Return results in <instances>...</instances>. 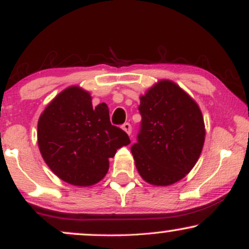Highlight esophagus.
Returning a JSON list of instances; mask_svg holds the SVG:
<instances>
[{
  "label": "esophagus",
  "instance_id": "obj_1",
  "mask_svg": "<svg viewBox=\"0 0 249 249\" xmlns=\"http://www.w3.org/2000/svg\"><path fill=\"white\" fill-rule=\"evenodd\" d=\"M122 128L125 131V132L128 134V136H130L131 132H132V126H131L130 123H125V124H123L122 125Z\"/></svg>",
  "mask_w": 249,
  "mask_h": 249
}]
</instances>
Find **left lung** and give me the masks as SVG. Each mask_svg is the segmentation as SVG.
I'll list each match as a JSON object with an SVG mask.
<instances>
[{"label":"left lung","instance_id":"1","mask_svg":"<svg viewBox=\"0 0 249 249\" xmlns=\"http://www.w3.org/2000/svg\"><path fill=\"white\" fill-rule=\"evenodd\" d=\"M138 142L131 152L137 170L154 186H168L190 173L205 142L199 105L178 84L162 79L141 96Z\"/></svg>","mask_w":249,"mask_h":249}]
</instances>
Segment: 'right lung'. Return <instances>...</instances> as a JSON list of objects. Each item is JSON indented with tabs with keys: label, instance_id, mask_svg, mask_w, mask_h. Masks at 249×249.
<instances>
[{
	"label": "right lung",
	"instance_id": "right-lung-1",
	"mask_svg": "<svg viewBox=\"0 0 249 249\" xmlns=\"http://www.w3.org/2000/svg\"><path fill=\"white\" fill-rule=\"evenodd\" d=\"M79 87H69L44 108L37 124L39 152L50 170L68 184L87 187L104 178L108 159L130 144L110 123L108 107Z\"/></svg>",
	"mask_w": 249,
	"mask_h": 249
}]
</instances>
